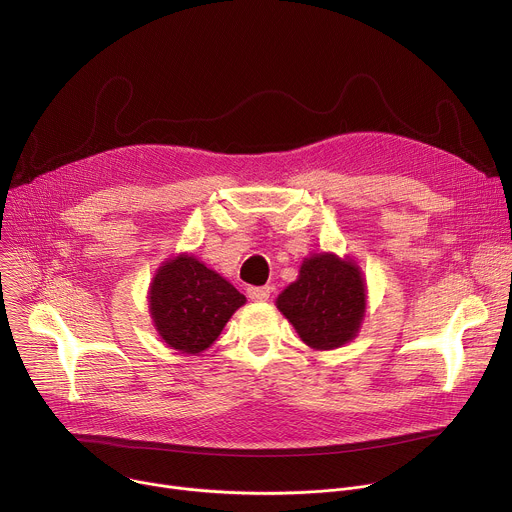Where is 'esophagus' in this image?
I'll return each instance as SVG.
<instances>
[{
    "label": "esophagus",
    "mask_w": 512,
    "mask_h": 512,
    "mask_svg": "<svg viewBox=\"0 0 512 512\" xmlns=\"http://www.w3.org/2000/svg\"><path fill=\"white\" fill-rule=\"evenodd\" d=\"M247 294H249V298H251L253 302H265V300H269L271 287H267V285H261V287H249V289H247Z\"/></svg>",
    "instance_id": "obj_1"
}]
</instances>
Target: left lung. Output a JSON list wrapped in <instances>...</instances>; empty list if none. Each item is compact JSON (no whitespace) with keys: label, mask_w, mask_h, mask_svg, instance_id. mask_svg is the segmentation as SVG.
Listing matches in <instances>:
<instances>
[{"label":"left lung","mask_w":512,"mask_h":512,"mask_svg":"<svg viewBox=\"0 0 512 512\" xmlns=\"http://www.w3.org/2000/svg\"><path fill=\"white\" fill-rule=\"evenodd\" d=\"M367 306L364 283L352 261L324 253L304 261L300 279L283 289L277 308L300 338L318 350H330L354 338Z\"/></svg>","instance_id":"left-lung-1"}]
</instances>
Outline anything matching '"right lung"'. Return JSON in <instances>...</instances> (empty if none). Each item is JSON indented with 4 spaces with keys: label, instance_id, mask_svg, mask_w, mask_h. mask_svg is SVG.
I'll return each instance as SVG.
<instances>
[{
    "label": "right lung",
    "instance_id": "obj_1",
    "mask_svg": "<svg viewBox=\"0 0 512 512\" xmlns=\"http://www.w3.org/2000/svg\"><path fill=\"white\" fill-rule=\"evenodd\" d=\"M245 296L190 255L168 261L154 277L150 310L160 336L176 350L196 354L208 348Z\"/></svg>",
    "mask_w": 512,
    "mask_h": 512
}]
</instances>
